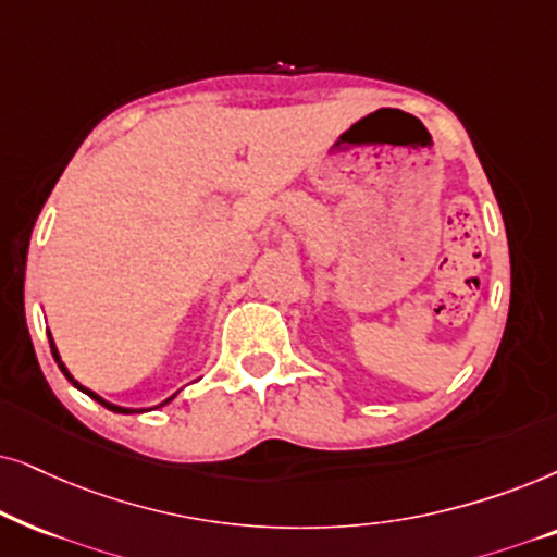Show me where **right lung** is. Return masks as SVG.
<instances>
[{
	"label": "right lung",
	"instance_id": "add662e5",
	"mask_svg": "<svg viewBox=\"0 0 557 557\" xmlns=\"http://www.w3.org/2000/svg\"><path fill=\"white\" fill-rule=\"evenodd\" d=\"M50 351H53V356H55V361H58V367H61V372H63L65 376H69V380L73 382V376L69 374V369H65V367H63L61 356H58V348H55V344H53V338H50ZM73 384H76V387H78V389H84L88 397H94V399H96V403H101L103 407H109V410H114V412H132V410H127V407H116V405H111V403H107V399H101L99 395H96V392H91V389H86V387H81V384H78V382H73ZM170 399H173V397H170ZM170 399H168V403H170Z\"/></svg>",
	"mask_w": 557,
	"mask_h": 557
}]
</instances>
